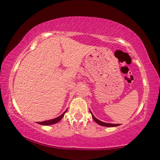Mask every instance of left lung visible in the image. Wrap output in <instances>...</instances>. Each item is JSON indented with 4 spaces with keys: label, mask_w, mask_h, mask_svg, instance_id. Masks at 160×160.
Listing matches in <instances>:
<instances>
[{
    "label": "left lung",
    "mask_w": 160,
    "mask_h": 160,
    "mask_svg": "<svg viewBox=\"0 0 160 160\" xmlns=\"http://www.w3.org/2000/svg\"><path fill=\"white\" fill-rule=\"evenodd\" d=\"M89 112H90V113H91V114H92V118H93V120H94V121H95L97 124L100 125V126H105V127H115V126H120L119 124H112V123H108V122H102V121H101V120H98V119L96 118L94 116V115L92 114V111L90 110H89Z\"/></svg>",
    "instance_id": "obj_1"
}]
</instances>
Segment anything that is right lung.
Returning a JSON list of instances; mask_svg holds the SVG:
<instances>
[{
  "label": "right lung",
  "mask_w": 160,
  "mask_h": 160,
  "mask_svg": "<svg viewBox=\"0 0 160 160\" xmlns=\"http://www.w3.org/2000/svg\"><path fill=\"white\" fill-rule=\"evenodd\" d=\"M66 111H67V110H65V112L63 113H62V114L60 115V116L55 118H53V119H51V120H45V121H42V122H38L37 123L40 124V125H43V126H50V125L57 123L58 122H59L60 120L63 118V117L64 116L65 113L66 112Z\"/></svg>",
  "instance_id": "add662e5"
}]
</instances>
